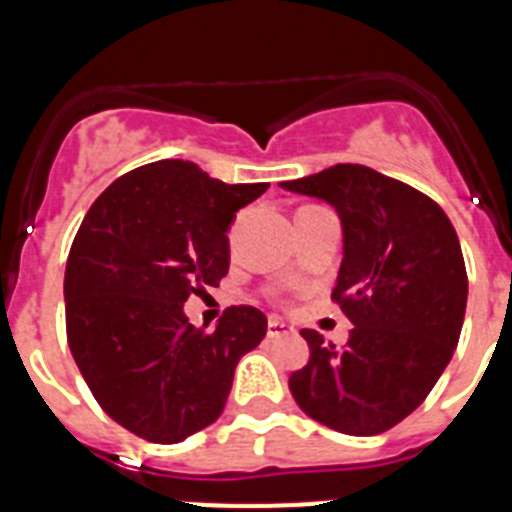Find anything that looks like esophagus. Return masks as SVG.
I'll return each instance as SVG.
<instances>
[{"instance_id": "obj_1", "label": "esophagus", "mask_w": 512, "mask_h": 512, "mask_svg": "<svg viewBox=\"0 0 512 512\" xmlns=\"http://www.w3.org/2000/svg\"><path fill=\"white\" fill-rule=\"evenodd\" d=\"M289 333H292V325H287L279 318L269 320V328H266V336L269 338H282V336H289Z\"/></svg>"}]
</instances>
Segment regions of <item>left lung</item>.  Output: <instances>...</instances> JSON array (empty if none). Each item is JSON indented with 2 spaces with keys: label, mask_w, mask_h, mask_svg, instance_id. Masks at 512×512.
Returning <instances> with one entry per match:
<instances>
[{
  "label": "left lung",
  "mask_w": 512,
  "mask_h": 512,
  "mask_svg": "<svg viewBox=\"0 0 512 512\" xmlns=\"http://www.w3.org/2000/svg\"><path fill=\"white\" fill-rule=\"evenodd\" d=\"M330 202L343 264L330 300L354 323L346 346L305 328L310 361L289 390L312 420L377 436L408 418L454 356L467 310V266L446 212L410 184L361 164L282 182Z\"/></svg>",
  "instance_id": "obj_1"
}]
</instances>
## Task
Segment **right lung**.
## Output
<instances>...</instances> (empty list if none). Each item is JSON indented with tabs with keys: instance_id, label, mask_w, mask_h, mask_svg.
I'll return each instance as SVG.
<instances>
[{
	"instance_id": "add662e5",
	"label": "right lung",
	"mask_w": 512,
	"mask_h": 512,
	"mask_svg": "<svg viewBox=\"0 0 512 512\" xmlns=\"http://www.w3.org/2000/svg\"><path fill=\"white\" fill-rule=\"evenodd\" d=\"M269 184H225L166 158L122 174L71 243L66 338L99 408L138 438L179 443L220 418L235 364L266 336L259 307L194 328L184 302L228 274L225 230Z\"/></svg>"
}]
</instances>
